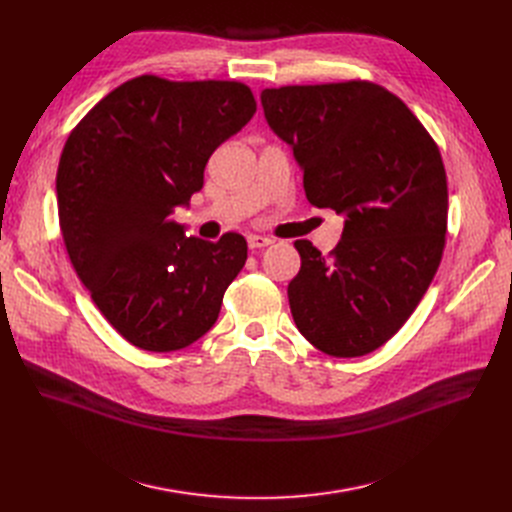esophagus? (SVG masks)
I'll use <instances>...</instances> for the list:
<instances>
[{"label": "esophagus", "mask_w": 512, "mask_h": 512, "mask_svg": "<svg viewBox=\"0 0 512 512\" xmlns=\"http://www.w3.org/2000/svg\"><path fill=\"white\" fill-rule=\"evenodd\" d=\"M271 243H273L271 237H264V235H248V248H250V250H260V248L271 246Z\"/></svg>", "instance_id": "1"}]
</instances>
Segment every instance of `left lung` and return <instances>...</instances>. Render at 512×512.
Returning <instances> with one entry per match:
<instances>
[{
    "label": "left lung",
    "mask_w": 512,
    "mask_h": 512,
    "mask_svg": "<svg viewBox=\"0 0 512 512\" xmlns=\"http://www.w3.org/2000/svg\"><path fill=\"white\" fill-rule=\"evenodd\" d=\"M264 116L304 170L306 198L344 214L337 248L294 246L296 327L337 358L381 348L415 312L442 262L448 183L440 148L392 91L371 81L264 89Z\"/></svg>",
    "instance_id": "8db88e82"
}]
</instances>
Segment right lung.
I'll return each instance as SVG.
<instances>
[{
    "mask_svg": "<svg viewBox=\"0 0 512 512\" xmlns=\"http://www.w3.org/2000/svg\"><path fill=\"white\" fill-rule=\"evenodd\" d=\"M256 112L237 81L135 77L70 131L58 164L60 231L93 304L129 344L175 352L210 331L248 258L239 233L185 237L173 214L212 152Z\"/></svg>",
    "mask_w": 512,
    "mask_h": 512,
    "instance_id": "obj_1",
    "label": "right lung"
}]
</instances>
